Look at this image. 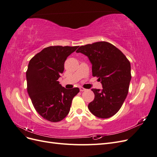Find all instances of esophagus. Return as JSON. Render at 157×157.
<instances>
[{"instance_id":"1","label":"esophagus","mask_w":157,"mask_h":157,"mask_svg":"<svg viewBox=\"0 0 157 157\" xmlns=\"http://www.w3.org/2000/svg\"><path fill=\"white\" fill-rule=\"evenodd\" d=\"M86 89H85V88H84L83 87H80V92H83V91H85V90H86Z\"/></svg>"}]
</instances>
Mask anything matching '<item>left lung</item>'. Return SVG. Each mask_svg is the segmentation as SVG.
I'll return each instance as SVG.
<instances>
[{"label": "left lung", "instance_id": "obj_1", "mask_svg": "<svg viewBox=\"0 0 157 157\" xmlns=\"http://www.w3.org/2000/svg\"><path fill=\"white\" fill-rule=\"evenodd\" d=\"M77 53L88 57L92 75L98 77L103 89H92L94 100L88 109L94 115L107 118L115 115L127 96L131 80V67L125 55L112 44L101 41L80 46Z\"/></svg>", "mask_w": 157, "mask_h": 157}]
</instances>
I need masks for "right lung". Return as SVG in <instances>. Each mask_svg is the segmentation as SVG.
I'll return each mask as SVG.
<instances>
[{
  "mask_svg": "<svg viewBox=\"0 0 157 157\" xmlns=\"http://www.w3.org/2000/svg\"><path fill=\"white\" fill-rule=\"evenodd\" d=\"M78 47H46L29 61L26 71L27 92L36 112L47 121H62L80 91L78 88L65 89L58 81L66 59Z\"/></svg>",
  "mask_w": 157,
  "mask_h": 157,
  "instance_id": "1",
  "label": "right lung"
}]
</instances>
